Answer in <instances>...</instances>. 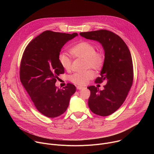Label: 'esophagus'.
Wrapping results in <instances>:
<instances>
[{
    "mask_svg": "<svg viewBox=\"0 0 154 154\" xmlns=\"http://www.w3.org/2000/svg\"><path fill=\"white\" fill-rule=\"evenodd\" d=\"M84 88H85V87H83V86H77V89L79 90H83Z\"/></svg>",
    "mask_w": 154,
    "mask_h": 154,
    "instance_id": "obj_1",
    "label": "esophagus"
}]
</instances>
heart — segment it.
Returning <instances> with one entry per match:
<instances>
[{
    "label": "heart",
    "mask_w": 154,
    "mask_h": 154,
    "mask_svg": "<svg viewBox=\"0 0 154 154\" xmlns=\"http://www.w3.org/2000/svg\"><path fill=\"white\" fill-rule=\"evenodd\" d=\"M69 51L75 58L85 60L86 69L91 68L96 71H99L104 66L105 62V54L102 52L96 51L95 46L88 41H83L76 44L70 49ZM58 58L60 64L64 69L68 71L71 70L72 60L70 57L64 53H60ZM94 76V71L89 69L83 72L74 74L70 77V80L77 85L84 86L89 80L93 79Z\"/></svg>",
    "instance_id": "b5f03b06"
}]
</instances>
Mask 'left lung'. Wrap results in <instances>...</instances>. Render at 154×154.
<instances>
[{"label":"left lung","instance_id":"left-lung-1","mask_svg":"<svg viewBox=\"0 0 154 154\" xmlns=\"http://www.w3.org/2000/svg\"><path fill=\"white\" fill-rule=\"evenodd\" d=\"M80 35L98 41L103 48L105 62L100 77L95 82L106 80V84L102 91L95 86L87 88L91 92L88 106L91 112L101 116H109L122 105L133 83L134 68L130 51L121 37L109 30L82 32Z\"/></svg>","mask_w":154,"mask_h":154}]
</instances>
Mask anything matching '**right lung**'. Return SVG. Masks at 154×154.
Instances as JSON below:
<instances>
[{"label":"right lung","mask_w":154,"mask_h":154,"mask_svg":"<svg viewBox=\"0 0 154 154\" xmlns=\"http://www.w3.org/2000/svg\"><path fill=\"white\" fill-rule=\"evenodd\" d=\"M78 36L46 30L31 41L21 59L20 80L38 110L49 118H55L66 110L75 86L68 83L63 89L55 84L64 69L58 55L68 41Z\"/></svg>","instance_id":"1"}]
</instances>
